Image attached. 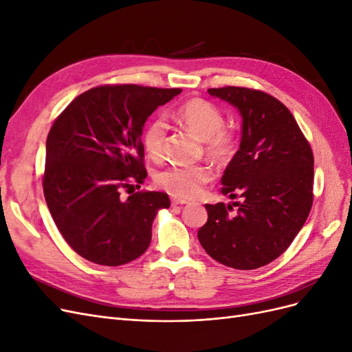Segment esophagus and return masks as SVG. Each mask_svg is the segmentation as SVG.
Here are the masks:
<instances>
[{"mask_svg": "<svg viewBox=\"0 0 352 352\" xmlns=\"http://www.w3.org/2000/svg\"><path fill=\"white\" fill-rule=\"evenodd\" d=\"M188 204V201L180 199V198H172V206H185Z\"/></svg>", "mask_w": 352, "mask_h": 352, "instance_id": "obj_1", "label": "esophagus"}]
</instances>
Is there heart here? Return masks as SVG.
I'll use <instances>...</instances> for the list:
<instances>
[{
	"label": "heart",
	"mask_w": 352,
	"mask_h": 352,
	"mask_svg": "<svg viewBox=\"0 0 352 352\" xmlns=\"http://www.w3.org/2000/svg\"><path fill=\"white\" fill-rule=\"evenodd\" d=\"M176 120L184 124L201 141L210 160L217 164H226L238 151V135L225 126V116L216 104L202 98H192L184 102L175 113ZM167 124L162 117H155L146 124L142 142L145 151L153 160L164 154ZM212 177V170L207 164H170L158 170L155 184L166 192L180 198L198 195Z\"/></svg>",
	"instance_id": "b5f03b06"
}]
</instances>
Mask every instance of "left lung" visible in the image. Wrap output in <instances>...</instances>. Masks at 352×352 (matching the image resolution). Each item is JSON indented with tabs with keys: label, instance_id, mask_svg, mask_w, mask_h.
<instances>
[{
	"label": "left lung",
	"instance_id": "8db88e82",
	"mask_svg": "<svg viewBox=\"0 0 352 352\" xmlns=\"http://www.w3.org/2000/svg\"><path fill=\"white\" fill-rule=\"evenodd\" d=\"M242 116L239 150L221 176L220 192L233 206L206 204L198 239L210 257L232 269L254 270L292 243L313 206L314 157L285 104L242 87L210 88Z\"/></svg>",
	"mask_w": 352,
	"mask_h": 352
}]
</instances>
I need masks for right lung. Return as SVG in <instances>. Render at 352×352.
Instances as JSON below:
<instances>
[{
    "label": "right lung",
    "instance_id": "obj_1",
    "mask_svg": "<svg viewBox=\"0 0 352 352\" xmlns=\"http://www.w3.org/2000/svg\"><path fill=\"white\" fill-rule=\"evenodd\" d=\"M179 88L101 85L74 98L47 138L42 188L61 236L80 257L122 265L142 255L153 221L170 199L141 188L146 177L142 127Z\"/></svg>",
    "mask_w": 352,
    "mask_h": 352
}]
</instances>
